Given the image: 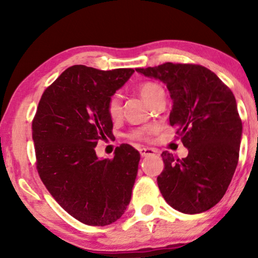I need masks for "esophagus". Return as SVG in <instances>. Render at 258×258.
Wrapping results in <instances>:
<instances>
[{
    "label": "esophagus",
    "mask_w": 258,
    "mask_h": 258,
    "mask_svg": "<svg viewBox=\"0 0 258 258\" xmlns=\"http://www.w3.org/2000/svg\"><path fill=\"white\" fill-rule=\"evenodd\" d=\"M140 153L142 157H147V156H151V155L156 154V150L151 149V148H142V149L140 150Z\"/></svg>",
    "instance_id": "34e87169"
}]
</instances>
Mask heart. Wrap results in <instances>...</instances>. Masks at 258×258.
<instances>
[{
    "instance_id": "obj_1",
    "label": "heart",
    "mask_w": 258,
    "mask_h": 258,
    "mask_svg": "<svg viewBox=\"0 0 258 258\" xmlns=\"http://www.w3.org/2000/svg\"><path fill=\"white\" fill-rule=\"evenodd\" d=\"M139 91L143 100L149 104L158 94L163 93V89H162L158 84L154 82H144L139 87ZM107 111H108L109 117H110L112 121H118V119L121 118L122 103L118 96H112L110 100H109L108 105H107ZM148 133H149V130L148 129H141V130H136V132H134L132 134V136L136 137V139H144Z\"/></svg>"
}]
</instances>
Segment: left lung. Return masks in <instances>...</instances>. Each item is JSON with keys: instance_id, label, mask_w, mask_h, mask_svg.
I'll return each mask as SVG.
<instances>
[{"instance_id": "8db88e82", "label": "left lung", "mask_w": 258, "mask_h": 258, "mask_svg": "<svg viewBox=\"0 0 258 258\" xmlns=\"http://www.w3.org/2000/svg\"><path fill=\"white\" fill-rule=\"evenodd\" d=\"M136 72L167 86L170 124L189 151L182 160L162 153L164 170L157 177L162 196L181 213L209 210L224 196L237 167L242 121L234 94L202 66L168 62Z\"/></svg>"}]
</instances>
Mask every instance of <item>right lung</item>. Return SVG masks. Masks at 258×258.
I'll list each match as a JSON object with an SVG mask.
<instances>
[{
    "label": "right lung",
    "instance_id": "1",
    "mask_svg": "<svg viewBox=\"0 0 258 258\" xmlns=\"http://www.w3.org/2000/svg\"><path fill=\"white\" fill-rule=\"evenodd\" d=\"M134 72L73 66L38 103L33 121L38 174L56 202L84 224L114 223L132 200L139 151L122 144L108 160L98 158L95 148L111 137L108 102Z\"/></svg>",
    "mask_w": 258,
    "mask_h": 258
}]
</instances>
